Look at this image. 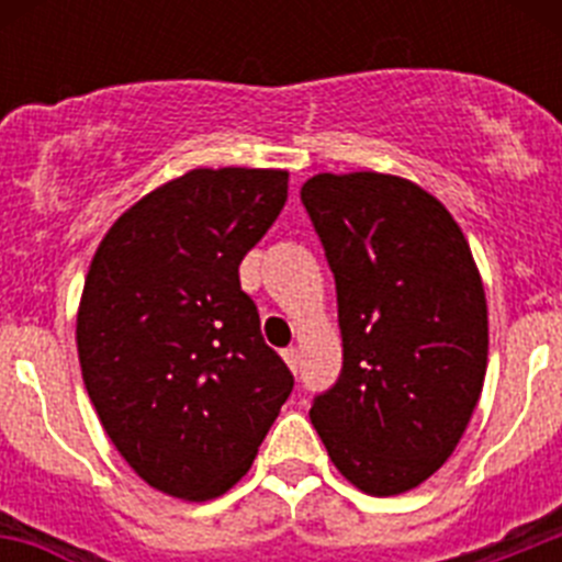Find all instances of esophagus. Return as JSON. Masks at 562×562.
Here are the masks:
<instances>
[{
	"label": "esophagus",
	"instance_id": "obj_1",
	"mask_svg": "<svg viewBox=\"0 0 562 562\" xmlns=\"http://www.w3.org/2000/svg\"><path fill=\"white\" fill-rule=\"evenodd\" d=\"M284 360L292 371H297V366H301V351L295 346H290V349H284Z\"/></svg>",
	"mask_w": 562,
	"mask_h": 562
}]
</instances>
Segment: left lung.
Here are the masks:
<instances>
[{
	"label": "left lung",
	"mask_w": 562,
	"mask_h": 562,
	"mask_svg": "<svg viewBox=\"0 0 562 562\" xmlns=\"http://www.w3.org/2000/svg\"><path fill=\"white\" fill-rule=\"evenodd\" d=\"M301 202L335 272L342 337L340 376L310 419L357 490L408 493L450 459L484 389L479 267L448 207L402 177L317 173Z\"/></svg>",
	"instance_id": "obj_1"
}]
</instances>
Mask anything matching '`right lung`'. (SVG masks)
I'll return each instance as SVG.
<instances>
[{
    "label": "right lung",
    "instance_id": "1",
    "mask_svg": "<svg viewBox=\"0 0 562 562\" xmlns=\"http://www.w3.org/2000/svg\"><path fill=\"white\" fill-rule=\"evenodd\" d=\"M286 180L276 168H193L128 207L89 265L83 385L117 453L173 498L227 493L295 385L238 281Z\"/></svg>",
    "mask_w": 562,
    "mask_h": 562
}]
</instances>
